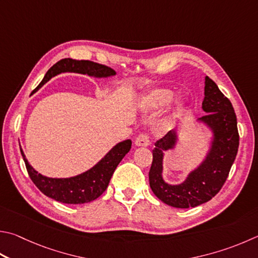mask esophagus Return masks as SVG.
I'll list each match as a JSON object with an SVG mask.
<instances>
[{
  "mask_svg": "<svg viewBox=\"0 0 258 258\" xmlns=\"http://www.w3.org/2000/svg\"><path fill=\"white\" fill-rule=\"evenodd\" d=\"M150 144V138L147 133H141L135 139V145L138 147H148Z\"/></svg>",
  "mask_w": 258,
  "mask_h": 258,
  "instance_id": "esophagus-1",
  "label": "esophagus"
}]
</instances>
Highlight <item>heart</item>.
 I'll list each match as a JSON object with an SVG mask.
<instances>
[{"label": "heart", "instance_id": "1", "mask_svg": "<svg viewBox=\"0 0 258 258\" xmlns=\"http://www.w3.org/2000/svg\"><path fill=\"white\" fill-rule=\"evenodd\" d=\"M172 98H174V92L169 89L159 88L149 93V96L147 97V105L151 108L163 107L169 104Z\"/></svg>", "mask_w": 258, "mask_h": 258}]
</instances>
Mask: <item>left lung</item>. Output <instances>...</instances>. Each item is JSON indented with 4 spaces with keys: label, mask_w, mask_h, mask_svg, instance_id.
<instances>
[{
    "label": "left lung",
    "mask_w": 258,
    "mask_h": 258,
    "mask_svg": "<svg viewBox=\"0 0 258 258\" xmlns=\"http://www.w3.org/2000/svg\"><path fill=\"white\" fill-rule=\"evenodd\" d=\"M202 108L207 113L199 120L213 132V140L205 160L179 185H169L162 179L163 152L172 149L177 142V132L172 130L156 142L152 151V165L149 181L154 195L163 203L179 209L195 208L217 195L226 182L235 161L239 133L237 117L230 100L220 91L217 83L205 77Z\"/></svg>",
    "instance_id": "1"
}]
</instances>
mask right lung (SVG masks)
Instances as JSON below:
<instances>
[{"label":"right lung","instance_id":"1","mask_svg":"<svg viewBox=\"0 0 258 258\" xmlns=\"http://www.w3.org/2000/svg\"><path fill=\"white\" fill-rule=\"evenodd\" d=\"M63 72L88 74V76L96 78H107L116 74L113 69L99 63L91 62V60L63 58L48 70L43 81L35 89V91L43 87L51 78ZM131 147H132L131 140H126V141L116 144L95 167L81 175L70 178H49L38 174L29 165L21 149L20 151L29 177L41 193L60 203L83 204L95 201L104 193L108 187L116 167L125 157V154L130 151Z\"/></svg>","mask_w":258,"mask_h":258}]
</instances>
